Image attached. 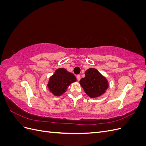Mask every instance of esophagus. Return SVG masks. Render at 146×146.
I'll list each match as a JSON object with an SVG mask.
<instances>
[{
    "mask_svg": "<svg viewBox=\"0 0 146 146\" xmlns=\"http://www.w3.org/2000/svg\"><path fill=\"white\" fill-rule=\"evenodd\" d=\"M77 79L78 81H79V80H80V75H77Z\"/></svg>",
    "mask_w": 146,
    "mask_h": 146,
    "instance_id": "esophagus-1",
    "label": "esophagus"
}]
</instances>
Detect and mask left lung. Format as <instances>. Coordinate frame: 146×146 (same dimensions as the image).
<instances>
[{
    "mask_svg": "<svg viewBox=\"0 0 146 146\" xmlns=\"http://www.w3.org/2000/svg\"><path fill=\"white\" fill-rule=\"evenodd\" d=\"M80 83L86 94L94 98L104 94L108 85L106 78L96 69L90 68L85 72V77L82 78Z\"/></svg>",
    "mask_w": 146,
    "mask_h": 146,
    "instance_id": "8db88e82",
    "label": "left lung"
}]
</instances>
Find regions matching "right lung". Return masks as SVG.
Here are the masks:
<instances>
[{"mask_svg":"<svg viewBox=\"0 0 146 146\" xmlns=\"http://www.w3.org/2000/svg\"><path fill=\"white\" fill-rule=\"evenodd\" d=\"M76 81V78L73 74L64 68H60L50 78L47 86L53 94L59 96L64 93L70 83Z\"/></svg>","mask_w":146,"mask_h":146,"instance_id":"right-lung-1","label":"right lung"}]
</instances>
